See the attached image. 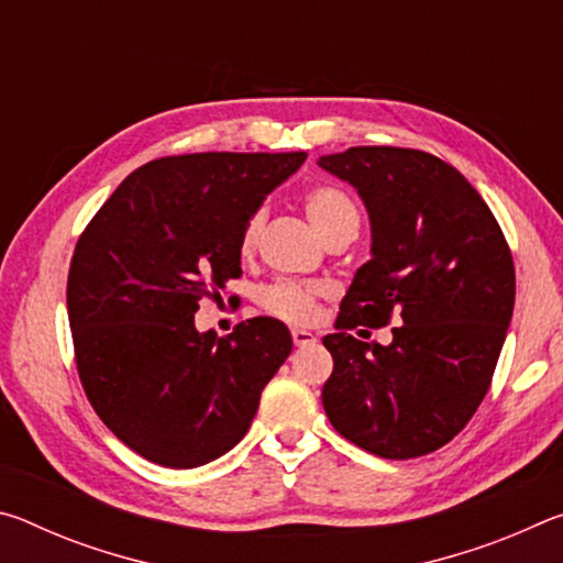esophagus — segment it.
<instances>
[{"mask_svg":"<svg viewBox=\"0 0 563 563\" xmlns=\"http://www.w3.org/2000/svg\"><path fill=\"white\" fill-rule=\"evenodd\" d=\"M290 335H292V342H295V345H298V347H302V345H310V342H316V340H318L316 335H312L310 330H302V328H292Z\"/></svg>","mask_w":563,"mask_h":563,"instance_id":"34e87169","label":"esophagus"}]
</instances>
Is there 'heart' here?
<instances>
[{
  "mask_svg": "<svg viewBox=\"0 0 563 563\" xmlns=\"http://www.w3.org/2000/svg\"><path fill=\"white\" fill-rule=\"evenodd\" d=\"M302 206L308 211L312 225L318 228L320 235L330 241V238L342 233H357L360 228V211L345 190L330 184H320L305 190ZM265 223V208H255V211L245 218L241 235H238V251L241 255H253L255 245ZM322 298V288L318 285L298 283V280H275L271 285H263L258 290V305L271 312V316L288 320V322H310L318 312V302Z\"/></svg>",
  "mask_w": 563,
  "mask_h": 563,
  "instance_id": "b5f03b06",
  "label": "heart"
}]
</instances>
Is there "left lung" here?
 Listing matches in <instances>:
<instances>
[{
	"label": "left lung",
	"mask_w": 563,
	"mask_h": 563,
	"mask_svg": "<svg viewBox=\"0 0 563 563\" xmlns=\"http://www.w3.org/2000/svg\"><path fill=\"white\" fill-rule=\"evenodd\" d=\"M320 166L357 188L373 225V258L322 338V407L360 450L415 460L452 442L489 393L517 295L509 243L470 180L424 151L352 146ZM393 317L404 325L389 346L351 335Z\"/></svg>",
	"instance_id": "obj_1"
}]
</instances>
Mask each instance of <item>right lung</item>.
Masks as SVG:
<instances>
[{"label":"right lung","instance_id":"1","mask_svg":"<svg viewBox=\"0 0 563 563\" xmlns=\"http://www.w3.org/2000/svg\"><path fill=\"white\" fill-rule=\"evenodd\" d=\"M308 158L164 156L113 190L76 241L66 308L84 393L101 422L144 460L190 470L243 440L263 387L290 355L275 318L231 335L194 316L241 278L243 221Z\"/></svg>","mask_w":563,"mask_h":563}]
</instances>
